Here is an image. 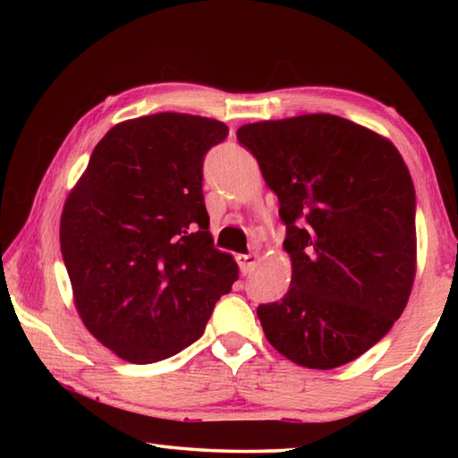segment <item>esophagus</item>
<instances>
[{"mask_svg": "<svg viewBox=\"0 0 458 458\" xmlns=\"http://www.w3.org/2000/svg\"><path fill=\"white\" fill-rule=\"evenodd\" d=\"M238 265H240V270H242V275H250L259 265V254L254 252L238 254Z\"/></svg>", "mask_w": 458, "mask_h": 458, "instance_id": "obj_1", "label": "esophagus"}]
</instances>
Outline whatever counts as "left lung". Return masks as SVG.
I'll use <instances>...</instances> for the list:
<instances>
[{
  "label": "left lung",
  "mask_w": 458,
  "mask_h": 458,
  "mask_svg": "<svg viewBox=\"0 0 458 458\" xmlns=\"http://www.w3.org/2000/svg\"><path fill=\"white\" fill-rule=\"evenodd\" d=\"M278 198L291 289L259 305L278 353L331 369L374 347L408 303L416 273V193L387 139L335 114L238 129Z\"/></svg>",
  "instance_id": "left-lung-1"
}]
</instances>
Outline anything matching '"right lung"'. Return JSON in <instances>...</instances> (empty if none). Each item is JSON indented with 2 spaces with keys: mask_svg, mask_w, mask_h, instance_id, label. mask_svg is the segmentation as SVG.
I'll return each mask as SVG.
<instances>
[{
  "mask_svg": "<svg viewBox=\"0 0 458 458\" xmlns=\"http://www.w3.org/2000/svg\"><path fill=\"white\" fill-rule=\"evenodd\" d=\"M228 137L220 121L157 113L100 139L60 220L74 305L100 344L155 363L201 337L238 278L214 248L201 193L206 153Z\"/></svg>",
  "mask_w": 458,
  "mask_h": 458,
  "instance_id": "right-lung-1",
  "label": "right lung"
}]
</instances>
